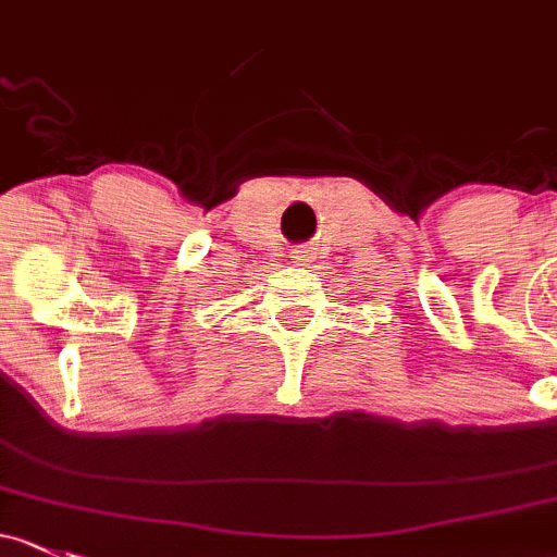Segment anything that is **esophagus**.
I'll return each mask as SVG.
<instances>
[{
	"instance_id": "esophagus-1",
	"label": "esophagus",
	"mask_w": 557,
	"mask_h": 557,
	"mask_svg": "<svg viewBox=\"0 0 557 557\" xmlns=\"http://www.w3.org/2000/svg\"><path fill=\"white\" fill-rule=\"evenodd\" d=\"M312 250H307V248H298V250H294V256H290V259H294V263H307V261H312Z\"/></svg>"
}]
</instances>
